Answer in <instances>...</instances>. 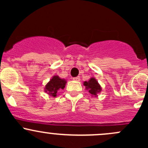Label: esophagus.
<instances>
[{"label":"esophagus","instance_id":"esophagus-1","mask_svg":"<svg viewBox=\"0 0 148 148\" xmlns=\"http://www.w3.org/2000/svg\"><path fill=\"white\" fill-rule=\"evenodd\" d=\"M73 80L74 81H79L80 80V77H73Z\"/></svg>","mask_w":148,"mask_h":148}]
</instances>
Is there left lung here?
<instances>
[{
    "label": "left lung",
    "instance_id": "8db88e82",
    "mask_svg": "<svg viewBox=\"0 0 148 148\" xmlns=\"http://www.w3.org/2000/svg\"><path fill=\"white\" fill-rule=\"evenodd\" d=\"M86 89H89V92L92 96H97V94L101 91V86L95 78H91L89 81L84 82Z\"/></svg>",
    "mask_w": 148,
    "mask_h": 148
}]
</instances>
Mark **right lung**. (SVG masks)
<instances>
[{
	"instance_id": "right-lung-1",
	"label": "right lung",
	"mask_w": 148,
	"mask_h": 148,
	"mask_svg": "<svg viewBox=\"0 0 148 148\" xmlns=\"http://www.w3.org/2000/svg\"><path fill=\"white\" fill-rule=\"evenodd\" d=\"M66 82L64 79L59 78L58 76L52 77L49 83L46 85L45 91L48 94L53 97L56 96V93L59 89H63L64 88Z\"/></svg>"
}]
</instances>
